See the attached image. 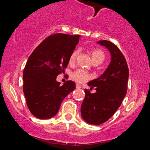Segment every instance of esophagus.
I'll return each mask as SVG.
<instances>
[{
	"label": "esophagus",
	"mask_w": 150,
	"mask_h": 150,
	"mask_svg": "<svg viewBox=\"0 0 150 150\" xmlns=\"http://www.w3.org/2000/svg\"><path fill=\"white\" fill-rule=\"evenodd\" d=\"M76 87H77V88H81V87H81V85H78V84H77V85H76Z\"/></svg>",
	"instance_id": "34e87169"
}]
</instances>
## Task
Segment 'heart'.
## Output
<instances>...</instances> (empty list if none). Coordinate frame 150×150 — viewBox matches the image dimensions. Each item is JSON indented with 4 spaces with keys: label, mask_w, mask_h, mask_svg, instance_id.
I'll return each mask as SVG.
<instances>
[{
    "label": "heart",
    "mask_w": 150,
    "mask_h": 150,
    "mask_svg": "<svg viewBox=\"0 0 150 150\" xmlns=\"http://www.w3.org/2000/svg\"><path fill=\"white\" fill-rule=\"evenodd\" d=\"M91 56H92V61L94 63H102L106 58V54L104 51L100 49H92L90 51ZM77 55H78V51L77 50H74L73 52L70 54L69 58V63L70 64L75 63ZM72 77L74 79V80L76 81L78 83H84L89 80L91 77V75L86 72L84 70H77L75 72H74L72 75Z\"/></svg>",
    "instance_id": "obj_1"
}]
</instances>
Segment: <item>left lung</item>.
Instances as JSON below:
<instances>
[{
	"label": "left lung",
	"mask_w": 150,
	"mask_h": 150,
	"mask_svg": "<svg viewBox=\"0 0 150 150\" xmlns=\"http://www.w3.org/2000/svg\"><path fill=\"white\" fill-rule=\"evenodd\" d=\"M110 51L111 61L108 68L99 78L88 83L91 93L85 89V97L81 106V115L87 123L100 125L105 123L119 108L127 93L129 76L126 60L120 50L112 42H97Z\"/></svg>",
	"instance_id": "left-lung-1"
}]
</instances>
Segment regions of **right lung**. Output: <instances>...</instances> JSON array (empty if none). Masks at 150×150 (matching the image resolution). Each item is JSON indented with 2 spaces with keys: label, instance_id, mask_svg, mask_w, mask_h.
Instances as JSON below:
<instances>
[{
  "label": "right lung",
  "instance_id": "add662e5",
  "mask_svg": "<svg viewBox=\"0 0 150 150\" xmlns=\"http://www.w3.org/2000/svg\"><path fill=\"white\" fill-rule=\"evenodd\" d=\"M80 35L57 33L46 37L34 50L23 71V92L27 107L39 119L58 113L65 97L75 89V83L56 81L69 63Z\"/></svg>",
  "mask_w": 150,
  "mask_h": 150
}]
</instances>
